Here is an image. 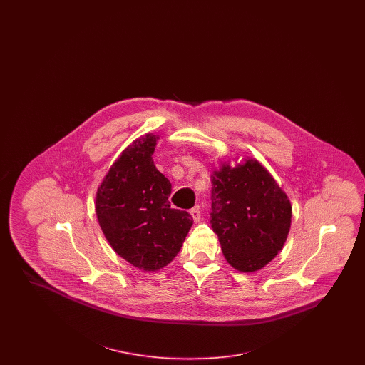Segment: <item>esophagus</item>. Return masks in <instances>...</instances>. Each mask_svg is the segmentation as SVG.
I'll list each match as a JSON object with an SVG mask.
<instances>
[{
	"label": "esophagus",
	"mask_w": 365,
	"mask_h": 365,
	"mask_svg": "<svg viewBox=\"0 0 365 365\" xmlns=\"http://www.w3.org/2000/svg\"><path fill=\"white\" fill-rule=\"evenodd\" d=\"M190 215L191 217H192V220H194V223H198V222L201 220V212H200L198 207L191 209Z\"/></svg>",
	"instance_id": "1"
}]
</instances>
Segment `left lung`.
I'll return each instance as SVG.
<instances>
[{"label":"left lung","mask_w":365,"mask_h":365,"mask_svg":"<svg viewBox=\"0 0 365 365\" xmlns=\"http://www.w3.org/2000/svg\"><path fill=\"white\" fill-rule=\"evenodd\" d=\"M210 225L227 262L240 272H255L283 249L292 226V204L277 180L256 158L212 175Z\"/></svg>","instance_id":"8db88e82"}]
</instances>
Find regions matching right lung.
<instances>
[{"label": "right lung", "mask_w": 365, "mask_h": 365, "mask_svg": "<svg viewBox=\"0 0 365 365\" xmlns=\"http://www.w3.org/2000/svg\"><path fill=\"white\" fill-rule=\"evenodd\" d=\"M158 135L145 134L112 164L96 195L106 241L131 265L158 271L179 253L192 226L190 213L171 208V182L153 163Z\"/></svg>", "instance_id": "add662e5"}]
</instances>
